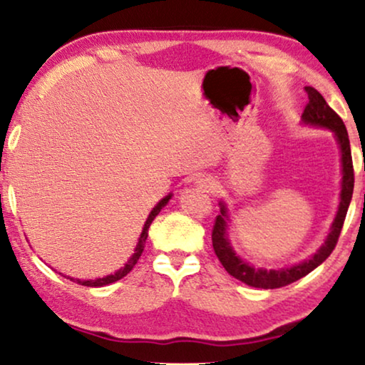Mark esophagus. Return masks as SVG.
<instances>
[{
    "label": "esophagus",
    "mask_w": 365,
    "mask_h": 365,
    "mask_svg": "<svg viewBox=\"0 0 365 365\" xmlns=\"http://www.w3.org/2000/svg\"><path fill=\"white\" fill-rule=\"evenodd\" d=\"M196 186L204 192H212L216 189V181L211 176H202L196 181Z\"/></svg>",
    "instance_id": "obj_1"
}]
</instances>
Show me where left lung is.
Returning <instances> with one entry per match:
<instances>
[{
    "mask_svg": "<svg viewBox=\"0 0 365 365\" xmlns=\"http://www.w3.org/2000/svg\"><path fill=\"white\" fill-rule=\"evenodd\" d=\"M306 93L309 96V103L302 113V123L309 124L314 128H324L331 129L334 133V138L341 149V163H342V187H341V201H339L337 214L334 217V222L329 231L326 241L319 251L311 256L306 261L294 264L291 267H281V269H264V267H254L247 261H244L234 251L231 242L227 237V207L222 201L219 202L221 206V214L216 217L212 229V247L214 252L224 269L231 274L232 277L239 279V281L247 284L251 287L259 289H277L284 287L287 284H292L299 281V279L307 276L309 272L314 271L317 266L326 261L331 256V252L336 247L337 239L341 236L344 219H346L349 204L352 199L354 191V168H352V154H351V143H349V134L346 129V124L339 114L326 103L322 94L314 89L312 86H306Z\"/></svg>",
    "mask_w": 365,
    "mask_h": 365,
    "instance_id": "left-lung-1",
    "label": "left lung"
}]
</instances>
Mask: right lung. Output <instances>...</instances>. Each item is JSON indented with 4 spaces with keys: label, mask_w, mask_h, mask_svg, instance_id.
Here are the masks:
<instances>
[{
    "label": "right lung",
    "mask_w": 365,
    "mask_h": 365,
    "mask_svg": "<svg viewBox=\"0 0 365 365\" xmlns=\"http://www.w3.org/2000/svg\"><path fill=\"white\" fill-rule=\"evenodd\" d=\"M171 197H173V194H168V196L163 197L161 201H159V202L156 204V206L153 207V211L149 212L146 222H144V227H143L141 236H139V239H138V244H136V249H134V254H133L131 257L128 259V262L124 264V267L118 269L116 272L109 274V276H106V277L94 279V281H81V279H73V277H69V279H71V281H76L78 284H81V286H88V287H103V286H108V284H113V282L119 281V279H123L124 276H128L129 271H131V269H133L134 266H136L138 259L141 257V254H143V251H144V244H146V239H148V229H149V226H151V222L154 221V217H156L158 214L161 212V209H163L164 206H166V204L169 202V199H171Z\"/></svg>",
    "instance_id": "right-lung-1"
}]
</instances>
